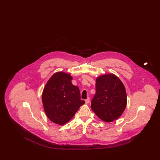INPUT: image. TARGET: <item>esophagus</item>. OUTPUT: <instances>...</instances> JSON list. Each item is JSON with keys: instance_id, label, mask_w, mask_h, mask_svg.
<instances>
[{"instance_id": "1", "label": "esophagus", "mask_w": 160, "mask_h": 160, "mask_svg": "<svg viewBox=\"0 0 160 160\" xmlns=\"http://www.w3.org/2000/svg\"><path fill=\"white\" fill-rule=\"evenodd\" d=\"M90 102V98L88 97L87 99H85V102L86 104H89Z\"/></svg>"}]
</instances>
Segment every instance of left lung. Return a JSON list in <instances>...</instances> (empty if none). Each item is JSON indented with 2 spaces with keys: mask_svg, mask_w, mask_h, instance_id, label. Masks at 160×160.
<instances>
[{
  "mask_svg": "<svg viewBox=\"0 0 160 160\" xmlns=\"http://www.w3.org/2000/svg\"><path fill=\"white\" fill-rule=\"evenodd\" d=\"M95 87L92 110L103 121H114L121 116L127 106V93L123 84L116 76L108 74L96 79Z\"/></svg>",
  "mask_w": 160,
  "mask_h": 160,
  "instance_id": "1",
  "label": "left lung"
}]
</instances>
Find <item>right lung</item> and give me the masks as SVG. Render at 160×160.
<instances>
[{"label": "right lung", "mask_w": 160, "mask_h": 160, "mask_svg": "<svg viewBox=\"0 0 160 160\" xmlns=\"http://www.w3.org/2000/svg\"><path fill=\"white\" fill-rule=\"evenodd\" d=\"M72 76L64 72L54 73L44 88L42 101L47 116L52 122L63 125L69 121L85 103L79 88L72 84Z\"/></svg>", "instance_id": "1"}]
</instances>
